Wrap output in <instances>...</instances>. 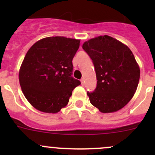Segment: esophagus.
<instances>
[{
	"label": "esophagus",
	"mask_w": 155,
	"mask_h": 155,
	"mask_svg": "<svg viewBox=\"0 0 155 155\" xmlns=\"http://www.w3.org/2000/svg\"><path fill=\"white\" fill-rule=\"evenodd\" d=\"M81 82H82V85H84V84H85V79H81Z\"/></svg>",
	"instance_id": "obj_1"
}]
</instances>
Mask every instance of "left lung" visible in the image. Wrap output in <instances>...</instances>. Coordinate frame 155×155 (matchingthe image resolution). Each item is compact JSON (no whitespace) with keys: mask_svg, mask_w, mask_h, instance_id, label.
I'll return each mask as SVG.
<instances>
[{"mask_svg":"<svg viewBox=\"0 0 155 155\" xmlns=\"http://www.w3.org/2000/svg\"><path fill=\"white\" fill-rule=\"evenodd\" d=\"M82 48L92 60L97 80L95 90L87 92L91 104L104 113L122 109L140 81V70L131 50L107 35L87 40Z\"/></svg>","mask_w":155,"mask_h":155,"instance_id":"obj_1","label":"left lung"}]
</instances>
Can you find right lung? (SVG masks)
<instances>
[{
    "label": "right lung",
    "instance_id": "right-lung-1",
    "mask_svg": "<svg viewBox=\"0 0 155 155\" xmlns=\"http://www.w3.org/2000/svg\"><path fill=\"white\" fill-rule=\"evenodd\" d=\"M79 43L64 37H46L28 51L20 68L19 83L35 109L56 113L68 105L73 90L81 84L72 76V61Z\"/></svg>",
    "mask_w": 155,
    "mask_h": 155
}]
</instances>
